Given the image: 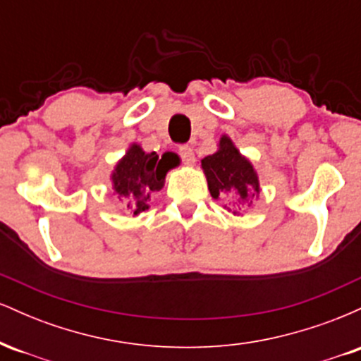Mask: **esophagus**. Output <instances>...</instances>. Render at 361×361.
I'll return each instance as SVG.
<instances>
[{
  "mask_svg": "<svg viewBox=\"0 0 361 361\" xmlns=\"http://www.w3.org/2000/svg\"><path fill=\"white\" fill-rule=\"evenodd\" d=\"M178 154H180L181 161L185 164H193L195 163V152L192 146H180L178 147Z\"/></svg>",
  "mask_w": 361,
  "mask_h": 361,
  "instance_id": "1",
  "label": "esophagus"
}]
</instances>
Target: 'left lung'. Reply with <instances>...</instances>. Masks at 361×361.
<instances>
[{"mask_svg":"<svg viewBox=\"0 0 361 361\" xmlns=\"http://www.w3.org/2000/svg\"><path fill=\"white\" fill-rule=\"evenodd\" d=\"M210 195L219 198L224 193L235 192L246 202L247 197L259 193V183L252 164L235 149L227 135H222L219 151L202 159Z\"/></svg>","mask_w":361,"mask_h":361,"instance_id":"obj_1","label":"left lung"}]
</instances>
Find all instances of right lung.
<instances>
[{"label":"right lung","mask_w":361,"mask_h":361,"mask_svg":"<svg viewBox=\"0 0 361 361\" xmlns=\"http://www.w3.org/2000/svg\"><path fill=\"white\" fill-rule=\"evenodd\" d=\"M171 168L166 154L159 159L156 152H144L137 144H132L111 175L114 190L126 200L127 209L137 215L149 209V197L163 188L164 176Z\"/></svg>","instance_id":"1"}]
</instances>
